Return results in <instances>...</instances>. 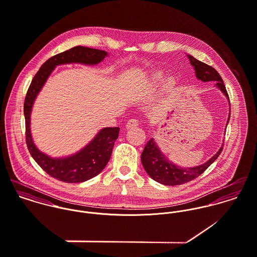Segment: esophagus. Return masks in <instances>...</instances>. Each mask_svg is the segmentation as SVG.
Returning <instances> with one entry per match:
<instances>
[{
  "mask_svg": "<svg viewBox=\"0 0 257 257\" xmlns=\"http://www.w3.org/2000/svg\"><path fill=\"white\" fill-rule=\"evenodd\" d=\"M138 125H139L138 120H136V119H129V120L127 121V123H126V128H127V129H130V128L136 127V126H138Z\"/></svg>",
  "mask_w": 257,
  "mask_h": 257,
  "instance_id": "obj_1",
  "label": "esophagus"
}]
</instances>
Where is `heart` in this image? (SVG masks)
Segmentation results:
<instances>
[{"label":"heart","instance_id":"obj_1","mask_svg":"<svg viewBox=\"0 0 257 257\" xmlns=\"http://www.w3.org/2000/svg\"><path fill=\"white\" fill-rule=\"evenodd\" d=\"M164 73L161 72V71H157V72H154L152 73L151 75L148 76V78L145 80L144 84L146 86H158L159 84H161L163 81H164ZM174 85V82L173 80L169 79L165 82V86L167 89H170Z\"/></svg>","mask_w":257,"mask_h":257}]
</instances>
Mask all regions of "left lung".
<instances>
[{
  "mask_svg": "<svg viewBox=\"0 0 257 257\" xmlns=\"http://www.w3.org/2000/svg\"><path fill=\"white\" fill-rule=\"evenodd\" d=\"M186 57L189 59L190 65L193 67L195 71V76L197 80L202 81L204 83L217 82L216 87H218L224 93L229 104L228 92L226 90V86L224 85L223 80L219 75V73L211 66L201 62L189 54H186ZM229 115L230 113H228L226 128L229 121ZM223 145L224 143L222 144L219 151L206 163L196 167L182 168L170 161V159L164 155L158 143L155 141L154 138H152L151 140L148 141L144 148V151L141 155V162L146 172L155 181L164 185H169V186L180 185L195 179L196 177L199 176L200 174H202L204 171H206L220 156L223 150Z\"/></svg>",
  "mask_w": 257,
  "mask_h": 257,
  "instance_id": "8db88e82",
  "label": "left lung"
}]
</instances>
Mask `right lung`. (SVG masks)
<instances>
[{
  "label": "right lung",
  "mask_w": 257,
  "mask_h": 257,
  "mask_svg": "<svg viewBox=\"0 0 257 257\" xmlns=\"http://www.w3.org/2000/svg\"><path fill=\"white\" fill-rule=\"evenodd\" d=\"M108 53L103 50L76 46L48 59L34 76L29 86L24 112L26 118V137L29 153L38 166L52 177L67 183H80L99 174L107 165L114 142L118 138V127H104L93 139L75 154L65 157H51L41 152L31 135L30 117L34 101L54 69L60 65L82 64L96 66Z\"/></svg>",
  "instance_id": "right-lung-1"
}]
</instances>
